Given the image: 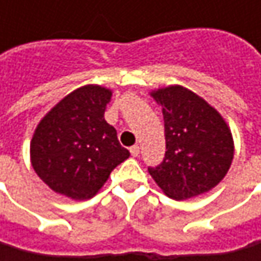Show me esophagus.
<instances>
[{
    "label": "esophagus",
    "mask_w": 261,
    "mask_h": 261,
    "mask_svg": "<svg viewBox=\"0 0 261 261\" xmlns=\"http://www.w3.org/2000/svg\"><path fill=\"white\" fill-rule=\"evenodd\" d=\"M130 154H132V156H138L139 155V146L138 145H134V146H130Z\"/></svg>",
    "instance_id": "obj_1"
}]
</instances>
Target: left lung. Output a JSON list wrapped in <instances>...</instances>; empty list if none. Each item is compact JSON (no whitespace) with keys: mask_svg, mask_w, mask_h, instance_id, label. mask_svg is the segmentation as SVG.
Listing matches in <instances>:
<instances>
[{"mask_svg":"<svg viewBox=\"0 0 261 261\" xmlns=\"http://www.w3.org/2000/svg\"><path fill=\"white\" fill-rule=\"evenodd\" d=\"M163 109L166 156L148 171L168 197L186 200L221 183L234 158V139L225 119L205 98L183 86L151 91Z\"/></svg>","mask_w":261,"mask_h":261,"instance_id":"1","label":"left lung"}]
</instances>
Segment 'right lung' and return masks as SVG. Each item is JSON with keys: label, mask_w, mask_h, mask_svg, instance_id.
I'll list each match as a JSON object with an SVG mask.
<instances>
[{"label": "right lung", "mask_w": 261, "mask_h": 261, "mask_svg": "<svg viewBox=\"0 0 261 261\" xmlns=\"http://www.w3.org/2000/svg\"><path fill=\"white\" fill-rule=\"evenodd\" d=\"M112 90L88 84L56 103L36 126L30 161L55 193L87 200L98 193L110 173L129 158L117 132L105 120Z\"/></svg>", "instance_id": "right-lung-1"}]
</instances>
